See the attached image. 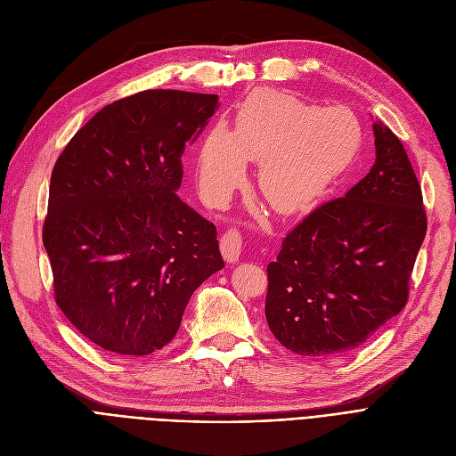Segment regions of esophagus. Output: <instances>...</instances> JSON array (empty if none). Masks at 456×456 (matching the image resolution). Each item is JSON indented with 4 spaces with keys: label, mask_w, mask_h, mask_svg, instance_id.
Returning a JSON list of instances; mask_svg holds the SVG:
<instances>
[{
    "label": "esophagus",
    "mask_w": 456,
    "mask_h": 456,
    "mask_svg": "<svg viewBox=\"0 0 456 456\" xmlns=\"http://www.w3.org/2000/svg\"><path fill=\"white\" fill-rule=\"evenodd\" d=\"M220 246H222L224 258L232 265V262H236L238 256H240V253H242V234L236 229L225 231L222 236Z\"/></svg>",
    "instance_id": "obj_1"
}]
</instances>
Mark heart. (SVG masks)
I'll list each match as a JSON object with an SVG mask.
<instances>
[{
  "mask_svg": "<svg viewBox=\"0 0 456 456\" xmlns=\"http://www.w3.org/2000/svg\"><path fill=\"white\" fill-rule=\"evenodd\" d=\"M362 129L344 107L320 109L294 95L260 90L238 109L232 131L214 126L201 142L196 177L203 196L224 205L258 162L256 186L279 214H296L320 200L353 162Z\"/></svg>",
  "mask_w": 456,
  "mask_h": 456,
  "instance_id": "b5f03b06",
  "label": "heart"
}]
</instances>
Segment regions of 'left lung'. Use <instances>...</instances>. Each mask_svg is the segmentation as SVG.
I'll list each match as a JSON object with an SVG mask.
<instances>
[{
  "mask_svg": "<svg viewBox=\"0 0 456 456\" xmlns=\"http://www.w3.org/2000/svg\"><path fill=\"white\" fill-rule=\"evenodd\" d=\"M370 174L310 212L268 265L266 320L303 356L344 354L397 316L427 232L423 196L401 140L373 124Z\"/></svg>",
  "mask_w": 456,
  "mask_h": 456,
  "instance_id": "1",
  "label": "left lung"
}]
</instances>
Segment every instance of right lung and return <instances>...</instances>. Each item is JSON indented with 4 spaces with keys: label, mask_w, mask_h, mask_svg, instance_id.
Wrapping results in <instances>:
<instances>
[{
    "label": "right lung",
    "mask_w": 456,
    "mask_h": 456,
    "mask_svg": "<svg viewBox=\"0 0 456 456\" xmlns=\"http://www.w3.org/2000/svg\"><path fill=\"white\" fill-rule=\"evenodd\" d=\"M218 107L216 94L138 92L94 114L55 162L42 231L55 301L102 349H162L224 268L214 224L177 196L184 148Z\"/></svg>",
    "instance_id": "right-lung-1"
}]
</instances>
